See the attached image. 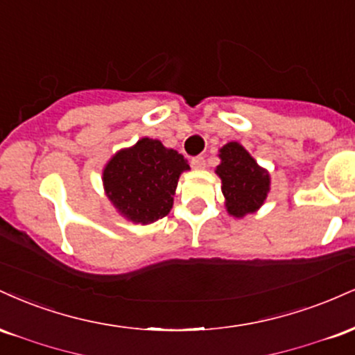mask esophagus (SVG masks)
I'll return each instance as SVG.
<instances>
[{
    "label": "esophagus",
    "instance_id": "1",
    "mask_svg": "<svg viewBox=\"0 0 355 355\" xmlns=\"http://www.w3.org/2000/svg\"><path fill=\"white\" fill-rule=\"evenodd\" d=\"M191 166H193V168H197V170L205 168V158H203V157L191 158Z\"/></svg>",
    "mask_w": 355,
    "mask_h": 355
}]
</instances>
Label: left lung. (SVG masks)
Segmentation results:
<instances>
[{
  "label": "left lung",
  "mask_w": 355,
  "mask_h": 355,
  "mask_svg": "<svg viewBox=\"0 0 355 355\" xmlns=\"http://www.w3.org/2000/svg\"><path fill=\"white\" fill-rule=\"evenodd\" d=\"M220 164L215 173L222 180L227 214L243 218L255 214L267 200L270 191V173L262 168L245 146L229 141L218 150Z\"/></svg>",
  "instance_id": "left-lung-1"
}]
</instances>
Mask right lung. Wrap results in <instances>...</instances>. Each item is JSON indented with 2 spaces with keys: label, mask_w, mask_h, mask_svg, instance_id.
I'll return each instance as SVG.
<instances>
[{
  "label": "right lung",
  "mask_w": 355,
  "mask_h": 355,
  "mask_svg": "<svg viewBox=\"0 0 355 355\" xmlns=\"http://www.w3.org/2000/svg\"><path fill=\"white\" fill-rule=\"evenodd\" d=\"M187 170L189 162L177 150L144 137L110 158L101 180L105 195L121 217L148 225L172 210L178 178Z\"/></svg>",
  "instance_id": "add662e5"
}]
</instances>
